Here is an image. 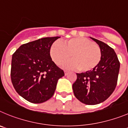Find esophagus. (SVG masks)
<instances>
[{
  "label": "esophagus",
  "mask_w": 128,
  "mask_h": 128,
  "mask_svg": "<svg viewBox=\"0 0 128 128\" xmlns=\"http://www.w3.org/2000/svg\"><path fill=\"white\" fill-rule=\"evenodd\" d=\"M69 72H70V71H68V70H64V74H65V75H67Z\"/></svg>",
  "instance_id": "obj_1"
}]
</instances>
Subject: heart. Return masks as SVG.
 <instances>
[{
	"instance_id": "b5f03b06",
	"label": "heart",
	"mask_w": 128,
	"mask_h": 128,
	"mask_svg": "<svg viewBox=\"0 0 128 128\" xmlns=\"http://www.w3.org/2000/svg\"><path fill=\"white\" fill-rule=\"evenodd\" d=\"M50 56L57 65H62L71 57L65 66L79 69L82 72L91 71L100 63L102 57L100 48L91 40L76 37L63 42H55L50 48Z\"/></svg>"
}]
</instances>
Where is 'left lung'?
Wrapping results in <instances>:
<instances>
[{"instance_id": "left-lung-1", "label": "left lung", "mask_w": 128, "mask_h": 128, "mask_svg": "<svg viewBox=\"0 0 128 128\" xmlns=\"http://www.w3.org/2000/svg\"><path fill=\"white\" fill-rule=\"evenodd\" d=\"M99 45L102 57L98 65L93 70L76 73L72 84L75 96L82 103L96 105L107 100L118 83L120 62L114 49L106 44L92 38Z\"/></svg>"}]
</instances>
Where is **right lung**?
<instances>
[{
    "label": "right lung",
    "instance_id": "1",
    "mask_svg": "<svg viewBox=\"0 0 128 128\" xmlns=\"http://www.w3.org/2000/svg\"><path fill=\"white\" fill-rule=\"evenodd\" d=\"M59 36L46 37L20 46L12 54L10 78L14 89L25 100L40 104L54 95L62 70L51 58L52 44Z\"/></svg>",
    "mask_w": 128,
    "mask_h": 128
}]
</instances>
